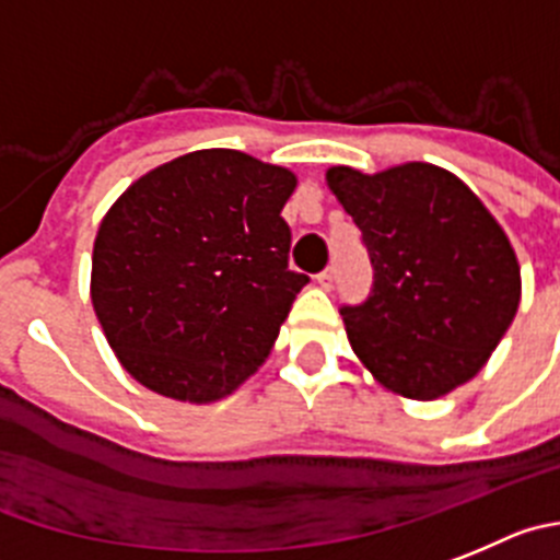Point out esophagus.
<instances>
[{
    "mask_svg": "<svg viewBox=\"0 0 560 560\" xmlns=\"http://www.w3.org/2000/svg\"><path fill=\"white\" fill-rule=\"evenodd\" d=\"M317 284H320L323 290H331V287H334V270L326 268L323 273H317Z\"/></svg>",
    "mask_w": 560,
    "mask_h": 560,
    "instance_id": "esophagus-1",
    "label": "esophagus"
}]
</instances>
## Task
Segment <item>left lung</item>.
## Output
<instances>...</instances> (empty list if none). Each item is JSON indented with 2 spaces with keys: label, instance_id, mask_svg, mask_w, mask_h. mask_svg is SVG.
Instances as JSON below:
<instances>
[{
  "label": "left lung",
  "instance_id": "1",
  "mask_svg": "<svg viewBox=\"0 0 560 560\" xmlns=\"http://www.w3.org/2000/svg\"><path fill=\"white\" fill-rule=\"evenodd\" d=\"M328 190L362 229L375 281L342 306L359 362L409 400H436L480 373L520 310L509 234L451 171L404 162L378 174L326 171Z\"/></svg>",
  "mask_w": 560,
  "mask_h": 560
}]
</instances>
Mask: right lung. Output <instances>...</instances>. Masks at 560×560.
I'll list each match as a JSON object with an SVG mask.
<instances>
[{"label":"right lung","instance_id":"add662e5","mask_svg":"<svg viewBox=\"0 0 560 560\" xmlns=\"http://www.w3.org/2000/svg\"><path fill=\"white\" fill-rule=\"evenodd\" d=\"M298 179L234 149L149 171L102 218L91 301L118 362L145 389L215 404L268 359L306 284L281 218Z\"/></svg>","mask_w":560,"mask_h":560}]
</instances>
